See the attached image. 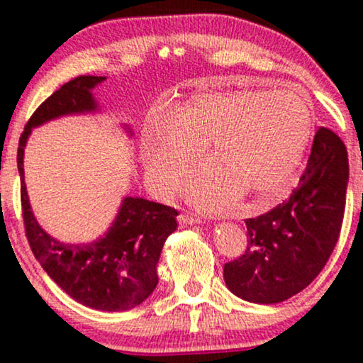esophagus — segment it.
Returning a JSON list of instances; mask_svg holds the SVG:
<instances>
[{
    "instance_id": "34e87169",
    "label": "esophagus",
    "mask_w": 363,
    "mask_h": 363,
    "mask_svg": "<svg viewBox=\"0 0 363 363\" xmlns=\"http://www.w3.org/2000/svg\"><path fill=\"white\" fill-rule=\"evenodd\" d=\"M178 221H180V225H196V223L201 221V218L193 215V213H182L178 216Z\"/></svg>"
}]
</instances>
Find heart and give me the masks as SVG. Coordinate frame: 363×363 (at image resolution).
Listing matches in <instances>:
<instances>
[{
	"label": "heart",
	"instance_id": "heart-1",
	"mask_svg": "<svg viewBox=\"0 0 363 363\" xmlns=\"http://www.w3.org/2000/svg\"><path fill=\"white\" fill-rule=\"evenodd\" d=\"M162 122L143 135L148 177L162 193L175 191L205 147L210 163L190 182L188 195L213 210H225L236 195L274 196L312 133L311 107L286 89L200 94L167 108Z\"/></svg>",
	"mask_w": 363,
	"mask_h": 363
}]
</instances>
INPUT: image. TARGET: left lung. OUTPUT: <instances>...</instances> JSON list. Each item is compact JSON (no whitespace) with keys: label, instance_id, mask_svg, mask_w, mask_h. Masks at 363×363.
Instances as JSON below:
<instances>
[{"label":"left lung","instance_id":"1","mask_svg":"<svg viewBox=\"0 0 363 363\" xmlns=\"http://www.w3.org/2000/svg\"><path fill=\"white\" fill-rule=\"evenodd\" d=\"M347 182L344 142L320 127L292 195L246 220V250L226 262L223 272L233 294L256 304H276L306 289L324 269L340 236Z\"/></svg>","mask_w":363,"mask_h":363}]
</instances>
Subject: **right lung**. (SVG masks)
Listing matches in <instances>:
<instances>
[{"mask_svg": "<svg viewBox=\"0 0 363 363\" xmlns=\"http://www.w3.org/2000/svg\"><path fill=\"white\" fill-rule=\"evenodd\" d=\"M102 81L106 77H74L34 111L19 138L18 170L24 230L34 257L74 301L97 311L117 312L142 304L157 287V262L163 242L177 230L178 211L160 203L127 196L106 236L89 245H64L34 220L23 167L31 128L67 113L96 111L91 91Z\"/></svg>", "mask_w": 363, "mask_h": 363, "instance_id": "1", "label": "right lung"}]
</instances>
